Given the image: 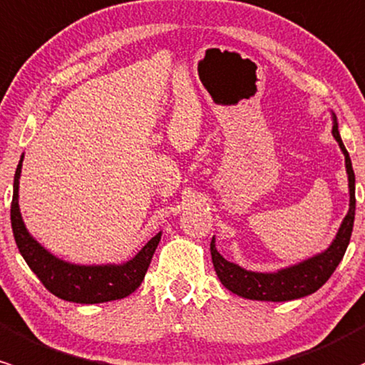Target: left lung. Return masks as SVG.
Returning <instances> with one entry per match:
<instances>
[{
    "instance_id": "obj_1",
    "label": "left lung",
    "mask_w": 365,
    "mask_h": 365,
    "mask_svg": "<svg viewBox=\"0 0 365 365\" xmlns=\"http://www.w3.org/2000/svg\"><path fill=\"white\" fill-rule=\"evenodd\" d=\"M332 118V137L338 142L339 149L345 155V168L348 175V194L350 204L348 213L339 225L336 237L322 253H317L294 265L279 268L275 272H255L246 270L237 263H232L223 258L216 250L215 237L211 239V259L220 282L232 291L234 294L242 296L246 299H258V302H291V299L303 298L320 289L332 272L339 265L345 256V251L350 242L351 230L355 220V173L351 168V159L343 145L341 135L338 130V119L331 110Z\"/></svg>"
}]
</instances>
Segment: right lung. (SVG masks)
I'll use <instances>...</instances> for the list:
<instances>
[{"label":"right lung","mask_w":365,"mask_h":365,"mask_svg":"<svg viewBox=\"0 0 365 365\" xmlns=\"http://www.w3.org/2000/svg\"><path fill=\"white\" fill-rule=\"evenodd\" d=\"M24 154L14 176V199H11V230L15 242L29 265L38 275L43 286L51 294L60 299L81 305L114 302L126 298L142 284L154 256L155 247L161 241V232L150 239L133 258L123 263H102V265H78L66 262L58 256L51 255L45 246H41L27 230L19 206V180L22 173Z\"/></svg>","instance_id":"right-lung-1"}]
</instances>
